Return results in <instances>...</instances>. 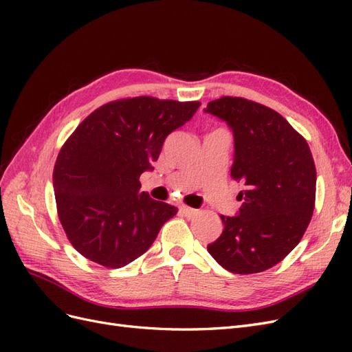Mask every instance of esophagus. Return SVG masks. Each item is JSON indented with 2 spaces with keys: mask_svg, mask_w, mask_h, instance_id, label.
Masks as SVG:
<instances>
[{
  "mask_svg": "<svg viewBox=\"0 0 352 352\" xmlns=\"http://www.w3.org/2000/svg\"><path fill=\"white\" fill-rule=\"evenodd\" d=\"M179 211H180V214L185 216V217H192V216H195L197 212H198L197 210L190 208V207H186V206H180V207H179Z\"/></svg>",
  "mask_w": 352,
  "mask_h": 352,
  "instance_id": "1",
  "label": "esophagus"
}]
</instances>
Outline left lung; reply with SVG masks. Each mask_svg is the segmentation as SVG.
<instances>
[{
  "label": "left lung",
  "instance_id": "left-lung-1",
  "mask_svg": "<svg viewBox=\"0 0 352 352\" xmlns=\"http://www.w3.org/2000/svg\"><path fill=\"white\" fill-rule=\"evenodd\" d=\"M206 113L235 138L230 176L243 188L236 216H220L223 232L207 250L221 267L251 274L280 263L301 241L316 202V166L307 141L263 104L221 97Z\"/></svg>",
  "mask_w": 352,
  "mask_h": 352
}]
</instances>
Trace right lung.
<instances>
[{
  "mask_svg": "<svg viewBox=\"0 0 352 352\" xmlns=\"http://www.w3.org/2000/svg\"><path fill=\"white\" fill-rule=\"evenodd\" d=\"M201 102L117 100L92 111L61 146L52 173L58 219L85 258L119 269L141 257L177 208L141 192L166 138Z\"/></svg>",
  "mask_w": 352,
  "mask_h": 352,
  "instance_id": "right-lung-1",
  "label": "right lung"
}]
</instances>
